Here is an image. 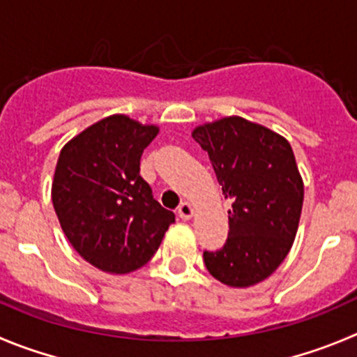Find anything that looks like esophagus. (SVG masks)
Listing matches in <instances>:
<instances>
[{
	"instance_id": "34e87169",
	"label": "esophagus",
	"mask_w": 357,
	"mask_h": 357,
	"mask_svg": "<svg viewBox=\"0 0 357 357\" xmlns=\"http://www.w3.org/2000/svg\"><path fill=\"white\" fill-rule=\"evenodd\" d=\"M178 215H179V218H183V220L192 218V215H194V208H192V204H190V202H181L178 208Z\"/></svg>"
}]
</instances>
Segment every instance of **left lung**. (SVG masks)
Masks as SVG:
<instances>
[{
  "label": "left lung",
  "instance_id": "1",
  "mask_svg": "<svg viewBox=\"0 0 357 357\" xmlns=\"http://www.w3.org/2000/svg\"><path fill=\"white\" fill-rule=\"evenodd\" d=\"M192 137L232 201L227 241L206 250V268L231 287L259 284L287 257L298 232L305 190L291 144L238 116L197 126Z\"/></svg>",
  "mask_w": 357,
  "mask_h": 357
}]
</instances>
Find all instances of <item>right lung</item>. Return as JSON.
I'll use <instances>...</instances> for the list:
<instances>
[{
  "mask_svg": "<svg viewBox=\"0 0 357 357\" xmlns=\"http://www.w3.org/2000/svg\"><path fill=\"white\" fill-rule=\"evenodd\" d=\"M158 128L109 116L59 153L52 204L63 232L84 261L130 273L155 255L174 213L162 208L139 174L142 151Z\"/></svg>",
  "mask_w": 357,
  "mask_h": 357,
  "instance_id": "1",
  "label": "right lung"
}]
</instances>
